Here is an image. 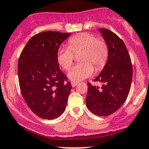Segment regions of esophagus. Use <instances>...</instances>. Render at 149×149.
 <instances>
[{"mask_svg": "<svg viewBox=\"0 0 149 149\" xmlns=\"http://www.w3.org/2000/svg\"><path fill=\"white\" fill-rule=\"evenodd\" d=\"M77 85H78V82H71V85H72V87H76Z\"/></svg>", "mask_w": 149, "mask_h": 149, "instance_id": "esophagus-1", "label": "esophagus"}]
</instances>
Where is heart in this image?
I'll return each instance as SVG.
<instances>
[{
  "instance_id": "1",
  "label": "heart",
  "mask_w": 149,
  "mask_h": 149,
  "mask_svg": "<svg viewBox=\"0 0 149 149\" xmlns=\"http://www.w3.org/2000/svg\"><path fill=\"white\" fill-rule=\"evenodd\" d=\"M109 46L103 38H97L93 33H82L68 40V47L60 48L57 52V61L64 70H68L74 62L75 55L81 53L79 61L82 63L74 66L68 76L71 80L80 81L92 75L94 67L101 70L109 58Z\"/></svg>"
}]
</instances>
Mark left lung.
<instances>
[{"label": "left lung", "mask_w": 149, "mask_h": 149, "mask_svg": "<svg viewBox=\"0 0 149 149\" xmlns=\"http://www.w3.org/2000/svg\"><path fill=\"white\" fill-rule=\"evenodd\" d=\"M109 46V58L103 70L94 82L103 84L101 88L88 83L86 106L99 116H108L123 105L129 94L133 76L131 59L123 40L115 33L100 28Z\"/></svg>", "instance_id": "obj_1"}]
</instances>
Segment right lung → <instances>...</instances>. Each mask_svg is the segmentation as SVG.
Returning <instances> with one entry per match:
<instances>
[{"label": "right lung", "instance_id": "right-lung-1", "mask_svg": "<svg viewBox=\"0 0 149 149\" xmlns=\"http://www.w3.org/2000/svg\"><path fill=\"white\" fill-rule=\"evenodd\" d=\"M70 33L44 31L30 39L18 61L19 87L24 101L43 119H55L64 112L72 88L60 69L57 52Z\"/></svg>", "mask_w": 149, "mask_h": 149}]
</instances>
